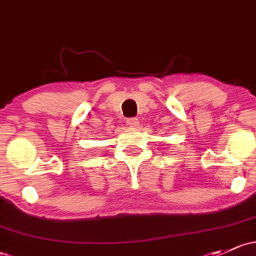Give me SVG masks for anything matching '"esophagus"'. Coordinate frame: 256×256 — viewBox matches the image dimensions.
I'll return each mask as SVG.
<instances>
[{
  "mask_svg": "<svg viewBox=\"0 0 256 256\" xmlns=\"http://www.w3.org/2000/svg\"><path fill=\"white\" fill-rule=\"evenodd\" d=\"M126 124H128V126H137L138 125V119H137V118H131V119L126 120Z\"/></svg>",
  "mask_w": 256,
  "mask_h": 256,
  "instance_id": "esophagus-1",
  "label": "esophagus"
}]
</instances>
